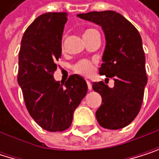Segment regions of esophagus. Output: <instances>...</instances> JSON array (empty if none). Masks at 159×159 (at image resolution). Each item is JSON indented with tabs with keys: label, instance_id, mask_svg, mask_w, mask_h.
<instances>
[{
	"label": "esophagus",
	"instance_id": "obj_1",
	"mask_svg": "<svg viewBox=\"0 0 159 159\" xmlns=\"http://www.w3.org/2000/svg\"><path fill=\"white\" fill-rule=\"evenodd\" d=\"M86 82H87V86H88V90H90V91H91V90H92V83H91V82H90L89 80H87Z\"/></svg>",
	"mask_w": 159,
	"mask_h": 159
}]
</instances>
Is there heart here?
<instances>
[{
  "label": "heart",
  "mask_w": 159,
  "mask_h": 159,
  "mask_svg": "<svg viewBox=\"0 0 159 159\" xmlns=\"http://www.w3.org/2000/svg\"><path fill=\"white\" fill-rule=\"evenodd\" d=\"M93 31H95L94 29H88L84 32L83 35L90 33V32H93ZM74 71L77 73V74H80L83 77H89L93 74V70H94V67L93 66L92 63H90L89 61H86V60H81L80 62H78L74 67H73Z\"/></svg>",
  "instance_id": "b5f03b06"
}]
</instances>
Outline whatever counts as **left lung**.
<instances>
[{
	"mask_svg": "<svg viewBox=\"0 0 159 159\" xmlns=\"http://www.w3.org/2000/svg\"><path fill=\"white\" fill-rule=\"evenodd\" d=\"M78 16L102 27L106 48L99 74L114 80L113 88L103 81L93 83V91L102 97L95 112L97 122L107 129L123 128L140 111L147 83L142 37L134 25L115 11H94Z\"/></svg>",
	"mask_w": 159,
	"mask_h": 159,
	"instance_id": "left-lung-1",
	"label": "left lung"
}]
</instances>
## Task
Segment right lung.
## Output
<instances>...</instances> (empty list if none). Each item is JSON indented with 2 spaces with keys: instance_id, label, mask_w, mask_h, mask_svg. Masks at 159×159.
<instances>
[{
  "instance_id": "1",
  "label": "right lung",
  "mask_w": 159,
  "mask_h": 159,
  "mask_svg": "<svg viewBox=\"0 0 159 159\" xmlns=\"http://www.w3.org/2000/svg\"><path fill=\"white\" fill-rule=\"evenodd\" d=\"M66 12L43 14L25 31L18 53L17 82L32 118L45 130L60 132L72 123L73 113L87 93V83L71 75L65 87L53 74L62 54Z\"/></svg>"
}]
</instances>
